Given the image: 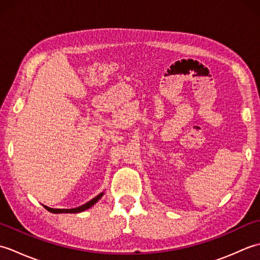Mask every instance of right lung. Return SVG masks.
<instances>
[{
	"mask_svg": "<svg viewBox=\"0 0 260 260\" xmlns=\"http://www.w3.org/2000/svg\"><path fill=\"white\" fill-rule=\"evenodd\" d=\"M103 196H104L103 192L99 193V194H98L97 197L91 199L90 201H88L87 203L82 204V206H80V207H78V208H75V209H52V208H49V207H46V206H45V208L48 210V211H50V212H52V213H78V212L85 211V210H87V209H89L90 207H92L93 204H95Z\"/></svg>",
	"mask_w": 260,
	"mask_h": 260,
	"instance_id": "add662e5",
	"label": "right lung"
}]
</instances>
